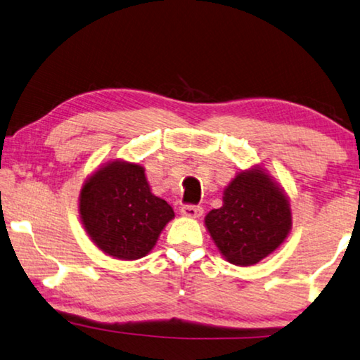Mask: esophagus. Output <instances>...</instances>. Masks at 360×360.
<instances>
[{
    "label": "esophagus",
    "instance_id": "34e87169",
    "mask_svg": "<svg viewBox=\"0 0 360 360\" xmlns=\"http://www.w3.org/2000/svg\"><path fill=\"white\" fill-rule=\"evenodd\" d=\"M181 213L184 214V216H187V218H198V216H202L203 208L200 207V205L187 203V205H182Z\"/></svg>",
    "mask_w": 360,
    "mask_h": 360
}]
</instances>
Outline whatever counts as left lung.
<instances>
[{
  "instance_id": "8db88e82",
  "label": "left lung",
  "mask_w": 360,
  "mask_h": 360,
  "mask_svg": "<svg viewBox=\"0 0 360 360\" xmlns=\"http://www.w3.org/2000/svg\"><path fill=\"white\" fill-rule=\"evenodd\" d=\"M205 226L224 258L236 266H252L278 248L290 229L287 195L262 169L237 174L211 210Z\"/></svg>"
}]
</instances>
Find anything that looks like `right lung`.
<instances>
[{
    "label": "right lung",
    "mask_w": 360,
    "mask_h": 360,
    "mask_svg": "<svg viewBox=\"0 0 360 360\" xmlns=\"http://www.w3.org/2000/svg\"><path fill=\"white\" fill-rule=\"evenodd\" d=\"M79 214L91 240L117 259H139L174 218L163 198L150 192L144 168L112 162L91 176L79 193Z\"/></svg>",
    "instance_id": "add662e5"
}]
</instances>
